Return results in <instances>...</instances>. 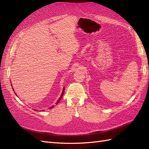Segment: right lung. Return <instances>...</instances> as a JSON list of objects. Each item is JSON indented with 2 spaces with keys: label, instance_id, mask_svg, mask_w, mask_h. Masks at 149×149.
Here are the masks:
<instances>
[{
  "label": "right lung",
  "instance_id": "right-lung-1",
  "mask_svg": "<svg viewBox=\"0 0 149 149\" xmlns=\"http://www.w3.org/2000/svg\"><path fill=\"white\" fill-rule=\"evenodd\" d=\"M12 89H13V88H12ZM64 91H65V88L63 89V92H62V94H61V97H60V99H59V100H58V101L56 102V104H58V102H60V101L61 100V97H63V94H64ZM16 95H17V94H16ZM54 107V106H52L51 107H49V109H52V108H53Z\"/></svg>",
  "mask_w": 149,
  "mask_h": 149
}]
</instances>
